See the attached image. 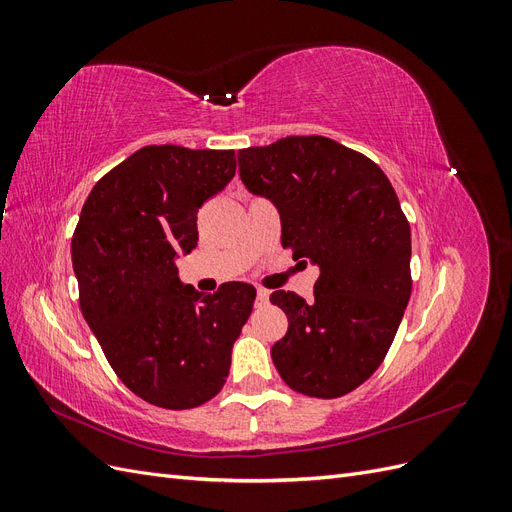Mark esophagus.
<instances>
[{"instance_id":"esophagus-1","label":"esophagus","mask_w":512,"mask_h":512,"mask_svg":"<svg viewBox=\"0 0 512 512\" xmlns=\"http://www.w3.org/2000/svg\"><path fill=\"white\" fill-rule=\"evenodd\" d=\"M269 301V290H265V288H256V303L258 305H262V303H267Z\"/></svg>"}]
</instances>
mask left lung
Instances as JSON below:
<instances>
[{
    "instance_id": "8db88e82",
    "label": "left lung",
    "mask_w": 512,
    "mask_h": 512,
    "mask_svg": "<svg viewBox=\"0 0 512 512\" xmlns=\"http://www.w3.org/2000/svg\"><path fill=\"white\" fill-rule=\"evenodd\" d=\"M247 190L280 211L282 245L320 269L314 301L275 290L288 333L271 348L297 393L335 399L384 361L412 292L410 224L380 166L324 136L237 153Z\"/></svg>"
}]
</instances>
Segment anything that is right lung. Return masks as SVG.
<instances>
[{"instance_id": "obj_1", "label": "right lung", "mask_w": 512, "mask_h": 512, "mask_svg": "<svg viewBox=\"0 0 512 512\" xmlns=\"http://www.w3.org/2000/svg\"><path fill=\"white\" fill-rule=\"evenodd\" d=\"M232 149L149 145L106 173L72 237L81 312L128 389L166 410L218 395L256 288L205 294L179 280L198 243L196 215L235 177Z\"/></svg>"}]
</instances>
